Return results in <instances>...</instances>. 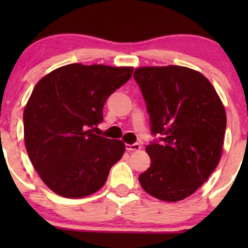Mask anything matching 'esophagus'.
Wrapping results in <instances>:
<instances>
[{"mask_svg":"<svg viewBox=\"0 0 248 248\" xmlns=\"http://www.w3.org/2000/svg\"><path fill=\"white\" fill-rule=\"evenodd\" d=\"M125 149L127 151H138L141 149V145L138 143H133V144H125Z\"/></svg>","mask_w":248,"mask_h":248,"instance_id":"34e87169","label":"esophagus"}]
</instances>
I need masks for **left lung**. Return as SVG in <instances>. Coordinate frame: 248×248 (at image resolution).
Listing matches in <instances>:
<instances>
[{
    "label": "left lung",
    "instance_id": "obj_1",
    "mask_svg": "<svg viewBox=\"0 0 248 248\" xmlns=\"http://www.w3.org/2000/svg\"><path fill=\"white\" fill-rule=\"evenodd\" d=\"M150 116V167L139 176L148 194L167 202L192 195L221 157L227 116L211 82L185 66H144L134 71Z\"/></svg>",
    "mask_w": 248,
    "mask_h": 248
}]
</instances>
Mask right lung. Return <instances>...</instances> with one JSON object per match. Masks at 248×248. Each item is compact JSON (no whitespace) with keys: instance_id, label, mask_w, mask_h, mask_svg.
<instances>
[{"instance_id":"right-lung-1","label":"right lung","mask_w":248,"mask_h":248,"mask_svg":"<svg viewBox=\"0 0 248 248\" xmlns=\"http://www.w3.org/2000/svg\"><path fill=\"white\" fill-rule=\"evenodd\" d=\"M133 67L74 63L38 81L23 111L26 149L54 193L79 199L103 187L125 151L121 140L93 134L105 101L131 79Z\"/></svg>"}]
</instances>
